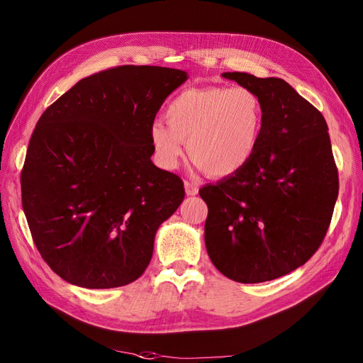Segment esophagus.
<instances>
[{
  "mask_svg": "<svg viewBox=\"0 0 363 363\" xmlns=\"http://www.w3.org/2000/svg\"><path fill=\"white\" fill-rule=\"evenodd\" d=\"M184 189H186V195H189V196L196 195V194H199V184H196L195 182L186 180L184 182Z\"/></svg>",
  "mask_w": 363,
  "mask_h": 363,
  "instance_id": "esophagus-1",
  "label": "esophagus"
}]
</instances>
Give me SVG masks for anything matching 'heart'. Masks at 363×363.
I'll list each match as a JSON object with an SVG mask.
<instances>
[{"instance_id": "obj_1", "label": "heart", "mask_w": 363, "mask_h": 363, "mask_svg": "<svg viewBox=\"0 0 363 363\" xmlns=\"http://www.w3.org/2000/svg\"><path fill=\"white\" fill-rule=\"evenodd\" d=\"M167 121L150 125V140L163 169L189 156L213 177L242 169L255 156L263 127V106L245 86L191 87L167 107Z\"/></svg>"}]
</instances>
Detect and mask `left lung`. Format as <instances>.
<instances>
[{"label": "left lung", "mask_w": 363, "mask_h": 363, "mask_svg": "<svg viewBox=\"0 0 363 363\" xmlns=\"http://www.w3.org/2000/svg\"><path fill=\"white\" fill-rule=\"evenodd\" d=\"M263 106L259 147L245 167L207 184V255L239 283L279 279L320 248L339 191L328 127L321 112L276 77L224 72Z\"/></svg>", "instance_id": "obj_1"}]
</instances>
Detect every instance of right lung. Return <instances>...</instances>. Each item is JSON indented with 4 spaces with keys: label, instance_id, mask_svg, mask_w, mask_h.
I'll use <instances>...</instances> for the list:
<instances>
[{
    "label": "right lung",
    "instance_id": "1",
    "mask_svg": "<svg viewBox=\"0 0 363 363\" xmlns=\"http://www.w3.org/2000/svg\"><path fill=\"white\" fill-rule=\"evenodd\" d=\"M188 80L180 69L124 65L80 80L33 131L21 192L42 259L75 286H124L147 269L183 182L151 162L150 125Z\"/></svg>",
    "mask_w": 363,
    "mask_h": 363
}]
</instances>
